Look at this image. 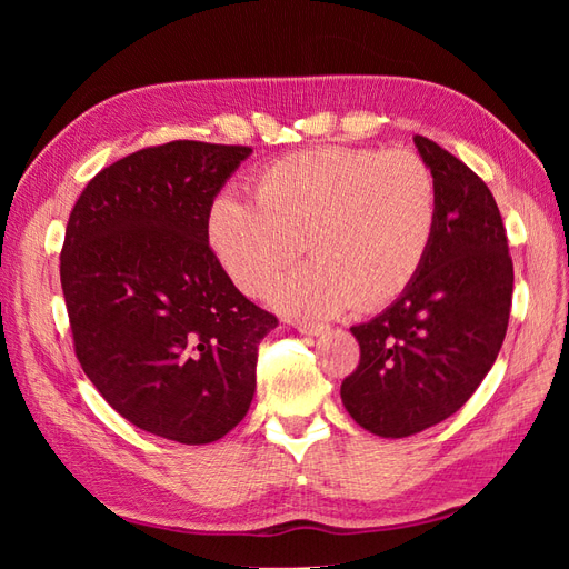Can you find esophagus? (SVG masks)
<instances>
[{"label":"esophagus","instance_id":"1","mask_svg":"<svg viewBox=\"0 0 569 569\" xmlns=\"http://www.w3.org/2000/svg\"><path fill=\"white\" fill-rule=\"evenodd\" d=\"M297 330L301 335H308V337H318V335H325L327 327L325 325H313V322H295Z\"/></svg>","mask_w":569,"mask_h":569}]
</instances>
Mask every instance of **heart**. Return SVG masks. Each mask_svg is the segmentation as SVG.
I'll list each match as a JSON object with an SVG mask.
<instances>
[{"mask_svg":"<svg viewBox=\"0 0 569 569\" xmlns=\"http://www.w3.org/2000/svg\"><path fill=\"white\" fill-rule=\"evenodd\" d=\"M437 216L435 176L412 151L325 147L266 168L256 201L218 194L206 239L226 278L251 297L303 242L311 261L274 280L268 301L291 318L325 320L399 299L432 247Z\"/></svg>","mask_w":569,"mask_h":569,"instance_id":"obj_1","label":"heart"}]
</instances>
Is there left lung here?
Listing matches in <instances>:
<instances>
[{
	"label": "left lung",
	"mask_w": 569,
	"mask_h": 569,
	"mask_svg": "<svg viewBox=\"0 0 569 569\" xmlns=\"http://www.w3.org/2000/svg\"><path fill=\"white\" fill-rule=\"evenodd\" d=\"M437 182V230L418 278L370 322L351 327L360 363L341 403L368 432L403 439L465 406L506 339L512 261L501 213L479 176L412 137Z\"/></svg>",
	"instance_id": "left-lung-1"
}]
</instances>
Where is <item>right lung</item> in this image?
I'll return each mask as SVG.
<instances>
[{
    "label": "right lung",
    "mask_w": 569,
    "mask_h": 569,
    "mask_svg": "<svg viewBox=\"0 0 569 569\" xmlns=\"http://www.w3.org/2000/svg\"><path fill=\"white\" fill-rule=\"evenodd\" d=\"M249 157L189 140L134 151L94 176L68 218L61 287L80 366L128 422L178 443L242 422L258 341L278 325L206 239L213 199Z\"/></svg>",
    "instance_id": "1"
}]
</instances>
